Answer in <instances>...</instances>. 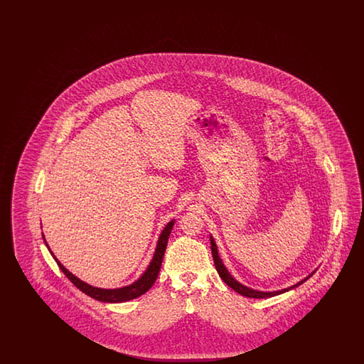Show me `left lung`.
Returning a JSON list of instances; mask_svg holds the SVG:
<instances>
[{
  "mask_svg": "<svg viewBox=\"0 0 364 364\" xmlns=\"http://www.w3.org/2000/svg\"><path fill=\"white\" fill-rule=\"evenodd\" d=\"M210 244H211V254H213L214 264H215V269H217V272H218L220 277L224 279V282H225L228 287H230L233 291H236L237 294H242V296H247V297H252V299H264V297H272V296H276V294L288 292V291L294 289V288H296V287L301 285V284H303L306 279H309V278H304L303 281L297 282V284L294 285V287H289V288H287V289H282V291H276V292H259V291H254V289H250V288H247V287L242 285L240 282H237L235 278L232 277V276L229 274V272L226 270V267L224 266L223 260L220 259V257H218V250H217V245H215V242H214V240H213V237H210Z\"/></svg>",
  "mask_w": 364,
  "mask_h": 364,
  "instance_id": "8db88e82",
  "label": "left lung"
}]
</instances>
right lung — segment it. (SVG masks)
<instances>
[{
  "label": "right lung",
  "instance_id": "right-lung-1",
  "mask_svg": "<svg viewBox=\"0 0 364 364\" xmlns=\"http://www.w3.org/2000/svg\"><path fill=\"white\" fill-rule=\"evenodd\" d=\"M174 221H171L168 225L165 226V229L162 230L161 236H159V240L156 244V254H154V258L151 260L150 266L147 267V270L144 272V274L141 277L139 278L136 282H134L132 285L129 287H124V288H119V289H101V288H95V287H91L86 282L80 281L79 278L75 277L72 273H70L58 259L54 257V260L57 262L58 267L63 270V273L70 279V282L79 288L83 294H88L90 297L95 299V300H100V301H105V303H122V301H128V300H132V299H136L139 296H141L143 294H146L156 282V277H158V273L161 270V264H162V258H164V254H165V250H166V245H168V239L171 236V232L173 229ZM45 240V237H43ZM48 245V242H46Z\"/></svg>",
  "mask_w": 364,
  "mask_h": 364
}]
</instances>
